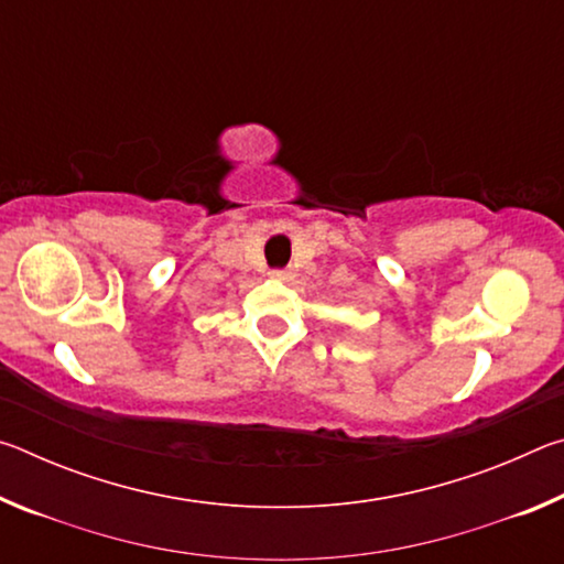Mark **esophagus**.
<instances>
[{"label":"esophagus","instance_id":"obj_1","mask_svg":"<svg viewBox=\"0 0 564 564\" xmlns=\"http://www.w3.org/2000/svg\"><path fill=\"white\" fill-rule=\"evenodd\" d=\"M271 279H275V281H291L293 273L285 271V269H275V271H271Z\"/></svg>","mask_w":564,"mask_h":564}]
</instances>
